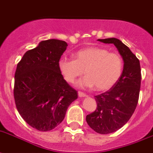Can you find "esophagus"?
<instances>
[{
    "mask_svg": "<svg viewBox=\"0 0 153 153\" xmlns=\"http://www.w3.org/2000/svg\"><path fill=\"white\" fill-rule=\"evenodd\" d=\"M78 96H79V98H83V97H86L87 95H86V94L85 93H84V92L79 91L78 92Z\"/></svg>",
    "mask_w": 153,
    "mask_h": 153,
    "instance_id": "esophagus-1",
    "label": "esophagus"
}]
</instances>
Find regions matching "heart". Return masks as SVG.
Listing matches in <instances>:
<instances>
[{
	"label": "heart",
	"mask_w": 153,
	"mask_h": 153,
	"mask_svg": "<svg viewBox=\"0 0 153 153\" xmlns=\"http://www.w3.org/2000/svg\"><path fill=\"white\" fill-rule=\"evenodd\" d=\"M76 59L62 57L58 66L63 78L74 83L85 71L86 76L78 82L79 88H92L105 91L113 88L123 72V59L119 54L100 47H88L76 51Z\"/></svg>",
	"instance_id": "1"
}]
</instances>
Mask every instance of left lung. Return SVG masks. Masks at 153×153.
Returning <instances> with one entry per match:
<instances>
[{"instance_id": "8db88e82", "label": "left lung", "mask_w": 153, "mask_h": 153, "mask_svg": "<svg viewBox=\"0 0 153 153\" xmlns=\"http://www.w3.org/2000/svg\"><path fill=\"white\" fill-rule=\"evenodd\" d=\"M98 40L113 44L123 60V73L119 80L109 91L94 96L96 109L86 117L91 129L106 134L121 128L133 115L139 98L142 74L138 59L121 40L117 38Z\"/></svg>"}]
</instances>
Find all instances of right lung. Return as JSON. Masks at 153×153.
<instances>
[{"instance_id": "obj_1", "label": "right lung", "mask_w": 153, "mask_h": 153, "mask_svg": "<svg viewBox=\"0 0 153 153\" xmlns=\"http://www.w3.org/2000/svg\"><path fill=\"white\" fill-rule=\"evenodd\" d=\"M68 46L56 39L43 40L26 51L15 74L16 108L30 126L48 131L62 123L77 91L65 81L58 62Z\"/></svg>"}]
</instances>
